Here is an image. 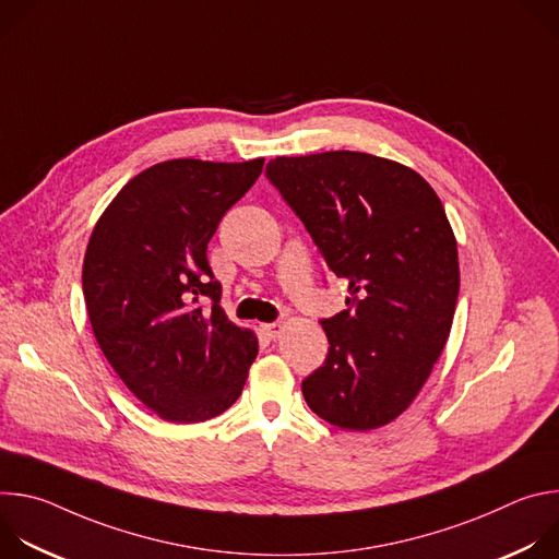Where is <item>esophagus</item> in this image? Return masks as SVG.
I'll use <instances>...</instances> for the list:
<instances>
[{
  "mask_svg": "<svg viewBox=\"0 0 559 559\" xmlns=\"http://www.w3.org/2000/svg\"><path fill=\"white\" fill-rule=\"evenodd\" d=\"M263 332H265L272 341H276V338H281V334H283V323H265V325H263Z\"/></svg>",
  "mask_w": 559,
  "mask_h": 559,
  "instance_id": "obj_1",
  "label": "esophagus"
}]
</instances>
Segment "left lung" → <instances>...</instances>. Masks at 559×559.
I'll list each match as a JSON object with an SVG mask.
<instances>
[{
  "mask_svg": "<svg viewBox=\"0 0 559 559\" xmlns=\"http://www.w3.org/2000/svg\"><path fill=\"white\" fill-rule=\"evenodd\" d=\"M265 173L349 285L347 309L321 321L330 352L305 401L334 427L378 429L414 403L451 332L460 267L444 207L418 173L365 152L276 156Z\"/></svg>",
  "mask_w": 559,
  "mask_h": 559,
  "instance_id": "1",
  "label": "left lung"
}]
</instances>
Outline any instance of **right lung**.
Masks as SVG:
<instances>
[{
  "label": "right lung",
  "mask_w": 559,
  "mask_h": 559,
  "mask_svg": "<svg viewBox=\"0 0 559 559\" xmlns=\"http://www.w3.org/2000/svg\"><path fill=\"white\" fill-rule=\"evenodd\" d=\"M263 164H156L121 188L93 229L82 283L95 338L126 386L168 423L229 409L259 354L257 336L218 305L207 243Z\"/></svg>",
  "instance_id": "add662e5"
}]
</instances>
